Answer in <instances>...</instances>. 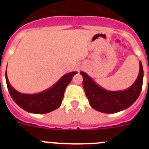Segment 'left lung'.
<instances>
[{"mask_svg":"<svg viewBox=\"0 0 149 149\" xmlns=\"http://www.w3.org/2000/svg\"><path fill=\"white\" fill-rule=\"evenodd\" d=\"M83 86L90 106L105 113H115L125 110L136 101L140 95L143 81V68L139 62V72L136 81L128 89L123 91H108L94 82L87 74L81 72Z\"/></svg>","mask_w":149,"mask_h":149,"instance_id":"obj_1","label":"left lung"}]
</instances>
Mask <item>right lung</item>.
Returning <instances> with one entry per match:
<instances>
[{"instance_id":"obj_1","label":"right lung","mask_w":149,"mask_h":149,"mask_svg":"<svg viewBox=\"0 0 149 149\" xmlns=\"http://www.w3.org/2000/svg\"><path fill=\"white\" fill-rule=\"evenodd\" d=\"M75 74L77 72L65 74L51 88L36 94H23L13 89L8 81L6 72V81L12 98L21 108L31 113L42 114L60 107L65 88Z\"/></svg>"}]
</instances>
